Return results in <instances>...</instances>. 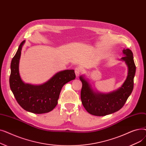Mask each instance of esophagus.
<instances>
[{
	"label": "esophagus",
	"instance_id": "34e87169",
	"mask_svg": "<svg viewBox=\"0 0 146 146\" xmlns=\"http://www.w3.org/2000/svg\"><path fill=\"white\" fill-rule=\"evenodd\" d=\"M74 71H75V74H76V77H78V76H79V75L82 72V69L80 68V67H77L74 68Z\"/></svg>",
	"mask_w": 146,
	"mask_h": 146
}]
</instances>
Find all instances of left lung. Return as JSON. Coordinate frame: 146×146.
Listing matches in <instances>:
<instances>
[{
	"label": "left lung",
	"instance_id": "8db88e82",
	"mask_svg": "<svg viewBox=\"0 0 146 146\" xmlns=\"http://www.w3.org/2000/svg\"><path fill=\"white\" fill-rule=\"evenodd\" d=\"M122 52L124 57L121 60L125 61L128 67V75L121 87L117 90L108 94L95 92L84 76H80L82 83L81 101L84 108L89 113L96 116H105L115 112L123 107L131 95L134 88L136 67L131 50L124 49Z\"/></svg>",
	"mask_w": 146,
	"mask_h": 146
}]
</instances>
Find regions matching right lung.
I'll list each match as a JSON object with an SVG mask.
<instances>
[{
    "mask_svg": "<svg viewBox=\"0 0 146 146\" xmlns=\"http://www.w3.org/2000/svg\"><path fill=\"white\" fill-rule=\"evenodd\" d=\"M25 41H23L13 57L11 64L9 85L17 101L27 111L44 113L51 111L58 103L63 86L76 78L74 70H65L57 73L47 82L40 85H33L22 81L19 72L21 50Z\"/></svg>",
    "mask_w": 146,
    "mask_h": 146,
    "instance_id": "add662e5",
    "label": "right lung"
}]
</instances>
